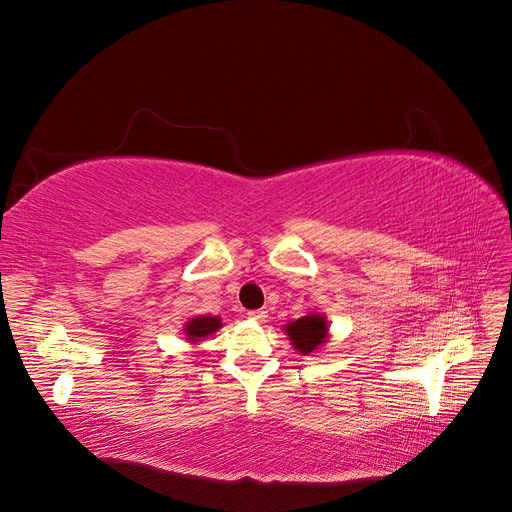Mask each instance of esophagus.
Masks as SVG:
<instances>
[{"instance_id": "34e87169", "label": "esophagus", "mask_w": 512, "mask_h": 512, "mask_svg": "<svg viewBox=\"0 0 512 512\" xmlns=\"http://www.w3.org/2000/svg\"><path fill=\"white\" fill-rule=\"evenodd\" d=\"M247 316H250L256 322H265L269 318V312H267V309H254V312H250Z\"/></svg>"}]
</instances>
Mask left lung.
Returning <instances> with one entry per match:
<instances>
[{"instance_id":"obj_1","label":"left lung","mask_w":512,"mask_h":512,"mask_svg":"<svg viewBox=\"0 0 512 512\" xmlns=\"http://www.w3.org/2000/svg\"><path fill=\"white\" fill-rule=\"evenodd\" d=\"M284 331L290 337V344L294 346V350H299L301 354H309L316 352L322 344H327L329 322L327 316L312 312L307 316H301L299 320L288 322Z\"/></svg>"}]
</instances>
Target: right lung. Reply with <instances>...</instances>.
<instances>
[{
  "instance_id": "obj_1",
  "label": "right lung",
  "mask_w": 512,
  "mask_h": 512,
  "mask_svg": "<svg viewBox=\"0 0 512 512\" xmlns=\"http://www.w3.org/2000/svg\"><path fill=\"white\" fill-rule=\"evenodd\" d=\"M222 327V320L218 316H198V318H192L188 324L183 327V333H185V339L188 342L196 344L198 339H203L211 333H215Z\"/></svg>"
}]
</instances>
